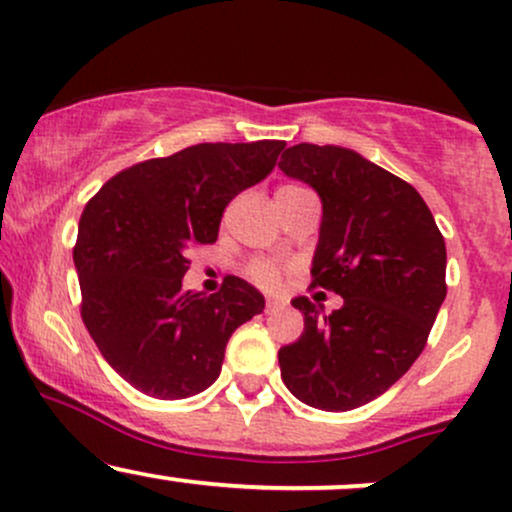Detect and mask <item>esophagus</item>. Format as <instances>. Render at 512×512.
Here are the masks:
<instances>
[{
  "label": "esophagus",
  "instance_id": "34e87169",
  "mask_svg": "<svg viewBox=\"0 0 512 512\" xmlns=\"http://www.w3.org/2000/svg\"><path fill=\"white\" fill-rule=\"evenodd\" d=\"M286 306V303L282 301V299H269L267 301V308H265V311L267 313H274V311H282V308Z\"/></svg>",
  "mask_w": 512,
  "mask_h": 512
}]
</instances>
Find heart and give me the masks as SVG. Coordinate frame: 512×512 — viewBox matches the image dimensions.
<instances>
[{
	"label": "heart",
	"instance_id": "heart-1",
	"mask_svg": "<svg viewBox=\"0 0 512 512\" xmlns=\"http://www.w3.org/2000/svg\"><path fill=\"white\" fill-rule=\"evenodd\" d=\"M247 272H250V279H255V282L262 286H277V282H279L277 265H272V262H267V260L252 262Z\"/></svg>",
	"mask_w": 512,
	"mask_h": 512
}]
</instances>
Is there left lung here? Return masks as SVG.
Segmentation results:
<instances>
[{
  "mask_svg": "<svg viewBox=\"0 0 512 512\" xmlns=\"http://www.w3.org/2000/svg\"><path fill=\"white\" fill-rule=\"evenodd\" d=\"M279 170L320 196L313 286L340 294L320 316L306 296L301 338L279 350L286 389L320 411L389 391L423 352L447 296L445 238L408 182L340 145L286 148Z\"/></svg>",
  "mask_w": 512,
  "mask_h": 512,
  "instance_id": "obj_1",
  "label": "left lung"
}]
</instances>
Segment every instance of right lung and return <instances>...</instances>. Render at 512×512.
<instances>
[{"label": "right lung", "mask_w": 512, "mask_h": 512, "mask_svg": "<svg viewBox=\"0 0 512 512\" xmlns=\"http://www.w3.org/2000/svg\"><path fill=\"white\" fill-rule=\"evenodd\" d=\"M284 140L199 143L111 177L84 206L72 252L82 320L106 362L162 401L206 391L230 335L265 296L240 277L218 294L182 289L187 252L216 243L223 209L277 165Z\"/></svg>", "instance_id": "1"}]
</instances>
